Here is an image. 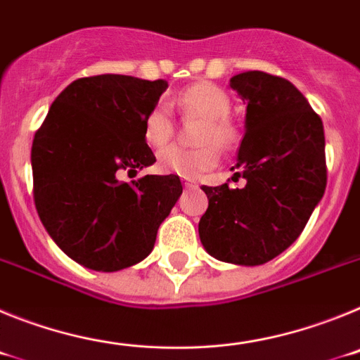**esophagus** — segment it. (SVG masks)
Returning <instances> with one entry per match:
<instances>
[{"label":"esophagus","mask_w":360,"mask_h":360,"mask_svg":"<svg viewBox=\"0 0 360 360\" xmlns=\"http://www.w3.org/2000/svg\"><path fill=\"white\" fill-rule=\"evenodd\" d=\"M182 184L186 187H196L195 180H191V178H182Z\"/></svg>","instance_id":"esophagus-1"}]
</instances>
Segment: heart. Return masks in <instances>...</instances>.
<instances>
[{
    "label": "heart",
    "mask_w": 360,
    "mask_h": 360,
    "mask_svg": "<svg viewBox=\"0 0 360 360\" xmlns=\"http://www.w3.org/2000/svg\"><path fill=\"white\" fill-rule=\"evenodd\" d=\"M174 104L182 113L205 119V124L198 131V142L202 146L193 149L169 146L158 153V167L165 173L195 178L218 164L221 149H229L236 144L238 131L231 120V98L221 88L212 82H196L189 86L174 98ZM173 115L165 103H157L144 119V141L151 148H162L173 135ZM217 145L214 146V144Z\"/></svg>",
    "instance_id": "obj_1"
}]
</instances>
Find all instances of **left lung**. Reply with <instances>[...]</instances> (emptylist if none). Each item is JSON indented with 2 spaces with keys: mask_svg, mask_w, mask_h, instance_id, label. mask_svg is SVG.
I'll return each instance as SVG.
<instances>
[{
  "mask_svg": "<svg viewBox=\"0 0 360 360\" xmlns=\"http://www.w3.org/2000/svg\"><path fill=\"white\" fill-rule=\"evenodd\" d=\"M231 88L247 101L245 131L232 182L203 186L209 207L198 232L211 256L263 265L299 238L326 189L321 117L287 79L245 72ZM241 177V186H232Z\"/></svg>",
  "mask_w": 360,
  "mask_h": 360,
  "instance_id": "obj_1",
  "label": "left lung"
}]
</instances>
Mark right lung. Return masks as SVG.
<instances>
[{
	"label": "right lung",
	"instance_id": "add662e5",
	"mask_svg": "<svg viewBox=\"0 0 360 360\" xmlns=\"http://www.w3.org/2000/svg\"><path fill=\"white\" fill-rule=\"evenodd\" d=\"M164 79L91 75L68 84L32 142L37 214L59 249L91 270L115 272L153 250L182 182L178 174L120 178L157 162L144 119Z\"/></svg>",
	"mask_w": 360,
	"mask_h": 360
}]
</instances>
